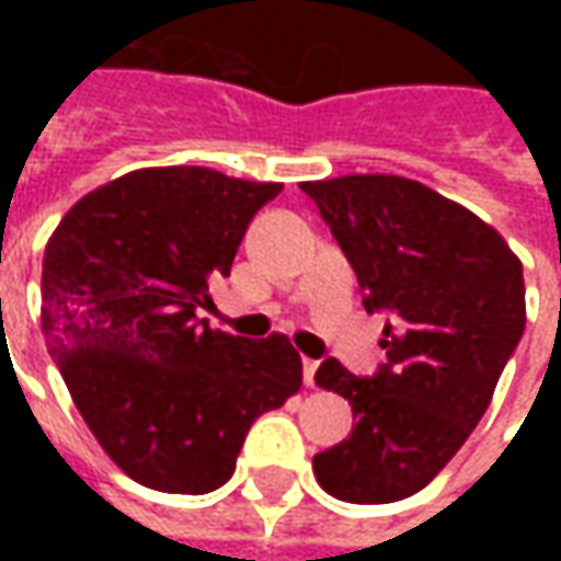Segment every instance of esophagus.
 Instances as JSON below:
<instances>
[{
  "label": "esophagus",
  "instance_id": "esophagus-1",
  "mask_svg": "<svg viewBox=\"0 0 561 561\" xmlns=\"http://www.w3.org/2000/svg\"><path fill=\"white\" fill-rule=\"evenodd\" d=\"M314 371H318V362L314 358H302V380L314 387Z\"/></svg>",
  "mask_w": 561,
  "mask_h": 561
}]
</instances>
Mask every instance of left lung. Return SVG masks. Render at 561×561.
Listing matches in <instances>:
<instances>
[{
    "label": "left lung",
    "instance_id": "obj_1",
    "mask_svg": "<svg viewBox=\"0 0 561 561\" xmlns=\"http://www.w3.org/2000/svg\"><path fill=\"white\" fill-rule=\"evenodd\" d=\"M387 312V362L356 377L324 358L314 383L353 405V434L312 459L346 503H397L427 486L486 412L525 334V277L506 240L465 205L397 174L302 184Z\"/></svg>",
    "mask_w": 561,
    "mask_h": 561
}]
</instances>
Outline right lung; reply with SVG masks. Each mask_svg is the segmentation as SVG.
Instances as JSON below:
<instances>
[{
    "mask_svg": "<svg viewBox=\"0 0 561 561\" xmlns=\"http://www.w3.org/2000/svg\"><path fill=\"white\" fill-rule=\"evenodd\" d=\"M277 193L211 168H142L87 193L46 243L49 353L99 446L137 484L218 490L252 421L302 383L284 334L252 343L196 318Z\"/></svg>",
    "mask_w": 561,
    "mask_h": 561,
    "instance_id": "add662e5",
    "label": "right lung"
}]
</instances>
